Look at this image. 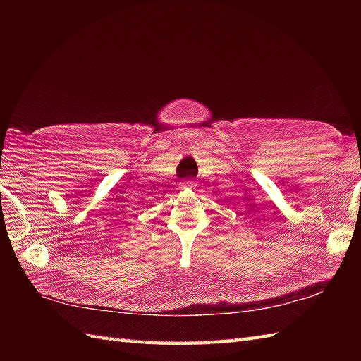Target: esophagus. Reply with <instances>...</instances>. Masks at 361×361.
Returning a JSON list of instances; mask_svg holds the SVG:
<instances>
[{
	"instance_id": "obj_1",
	"label": "esophagus",
	"mask_w": 361,
	"mask_h": 361,
	"mask_svg": "<svg viewBox=\"0 0 361 361\" xmlns=\"http://www.w3.org/2000/svg\"><path fill=\"white\" fill-rule=\"evenodd\" d=\"M192 187H195V185H194V180H191V179H187V180H183V182L179 183L180 190H187V188H192Z\"/></svg>"
}]
</instances>
